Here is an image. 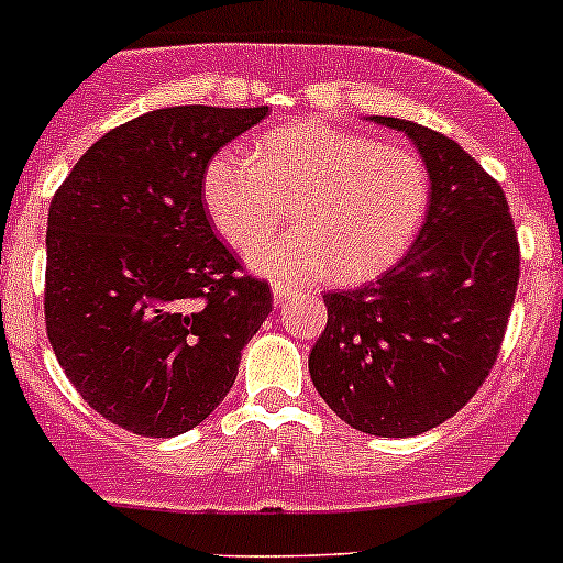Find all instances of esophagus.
<instances>
[{"label": "esophagus", "mask_w": 563, "mask_h": 563, "mask_svg": "<svg viewBox=\"0 0 563 563\" xmlns=\"http://www.w3.org/2000/svg\"><path fill=\"white\" fill-rule=\"evenodd\" d=\"M294 294H297V288L286 286V283H275V286H272V299H275V305H283L286 299H291Z\"/></svg>", "instance_id": "34e87169"}]
</instances>
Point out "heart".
Here are the masks:
<instances>
[{
  "instance_id": "b5f03b06",
  "label": "heart",
  "mask_w": 563,
  "mask_h": 563,
  "mask_svg": "<svg viewBox=\"0 0 563 563\" xmlns=\"http://www.w3.org/2000/svg\"><path fill=\"white\" fill-rule=\"evenodd\" d=\"M292 201L295 231L262 241ZM203 201L247 264L280 280H367L389 269L428 209V172L411 150L321 119L269 130L255 152L225 146L203 172Z\"/></svg>"
}]
</instances>
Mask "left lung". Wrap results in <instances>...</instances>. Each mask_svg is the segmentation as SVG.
<instances>
[{
  "label": "left lung",
  "instance_id": "1",
  "mask_svg": "<svg viewBox=\"0 0 563 563\" xmlns=\"http://www.w3.org/2000/svg\"><path fill=\"white\" fill-rule=\"evenodd\" d=\"M417 146L430 179L424 223L378 280L323 294L310 351L318 395L351 428L408 439L446 422L490 373L520 275L509 203L463 146L397 117H373Z\"/></svg>",
  "mask_w": 563,
  "mask_h": 563
}]
</instances>
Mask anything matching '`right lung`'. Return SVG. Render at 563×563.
<instances>
[{
  "instance_id": "obj_1",
  "label": "right lung",
  "mask_w": 563,
  "mask_h": 563,
  "mask_svg": "<svg viewBox=\"0 0 563 563\" xmlns=\"http://www.w3.org/2000/svg\"><path fill=\"white\" fill-rule=\"evenodd\" d=\"M266 113H141L95 141L51 201V349L84 400L119 428L172 439L201 424L272 313L269 286L240 275L201 198L209 161Z\"/></svg>"
}]
</instances>
